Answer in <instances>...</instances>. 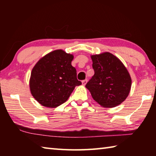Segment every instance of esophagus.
I'll return each instance as SVG.
<instances>
[{
	"mask_svg": "<svg viewBox=\"0 0 156 156\" xmlns=\"http://www.w3.org/2000/svg\"><path fill=\"white\" fill-rule=\"evenodd\" d=\"M87 82H88V80H87V79H85V80H82V84H83V85L84 86V85H86V84H87Z\"/></svg>",
	"mask_w": 156,
	"mask_h": 156,
	"instance_id": "1",
	"label": "esophagus"
}]
</instances>
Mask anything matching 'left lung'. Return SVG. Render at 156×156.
Masks as SVG:
<instances>
[{
  "label": "left lung",
  "mask_w": 156,
  "mask_h": 156,
  "mask_svg": "<svg viewBox=\"0 0 156 156\" xmlns=\"http://www.w3.org/2000/svg\"><path fill=\"white\" fill-rule=\"evenodd\" d=\"M94 74L86 84L94 100L106 108L120 105L128 97L131 78L127 69L111 53L91 56Z\"/></svg>",
  "instance_id": "obj_1"
}]
</instances>
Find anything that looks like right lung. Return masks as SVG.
<instances>
[{"label": "right lung", "mask_w": 156, "mask_h": 156, "mask_svg": "<svg viewBox=\"0 0 156 156\" xmlns=\"http://www.w3.org/2000/svg\"><path fill=\"white\" fill-rule=\"evenodd\" d=\"M74 56L58 49L39 59L33 68L29 87L35 100L44 107L55 108L68 100L76 86V69L72 66Z\"/></svg>", "instance_id": "add662e5"}]
</instances>
